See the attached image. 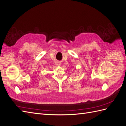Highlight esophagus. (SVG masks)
I'll return each instance as SVG.
<instances>
[{
    "instance_id": "obj_1",
    "label": "esophagus",
    "mask_w": 126,
    "mask_h": 126,
    "mask_svg": "<svg viewBox=\"0 0 126 126\" xmlns=\"http://www.w3.org/2000/svg\"><path fill=\"white\" fill-rule=\"evenodd\" d=\"M56 65L57 66H60L61 65V63H60L58 62V63H56Z\"/></svg>"
}]
</instances>
